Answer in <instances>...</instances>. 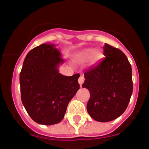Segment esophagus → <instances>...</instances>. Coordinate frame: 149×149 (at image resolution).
<instances>
[{
	"label": "esophagus",
	"instance_id": "obj_1",
	"mask_svg": "<svg viewBox=\"0 0 149 149\" xmlns=\"http://www.w3.org/2000/svg\"><path fill=\"white\" fill-rule=\"evenodd\" d=\"M84 81H85V77H84L83 75H81V76H79V79H78V82H79V83L80 86H81V85H82V84H83Z\"/></svg>",
	"mask_w": 149,
	"mask_h": 149
}]
</instances>
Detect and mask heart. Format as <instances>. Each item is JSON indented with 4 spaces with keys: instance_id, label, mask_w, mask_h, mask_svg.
Instances as JSON below:
<instances>
[{
    "instance_id": "heart-1",
    "label": "heart",
    "mask_w": 149,
    "mask_h": 149,
    "mask_svg": "<svg viewBox=\"0 0 149 149\" xmlns=\"http://www.w3.org/2000/svg\"><path fill=\"white\" fill-rule=\"evenodd\" d=\"M101 56L102 54L99 50L88 49H85L82 51V52H80L76 57V60L79 61H87L88 59L91 58V62L94 63V62L97 61L99 59H100Z\"/></svg>"
}]
</instances>
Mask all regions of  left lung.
Returning a JSON list of instances; mask_svg holds the SVG:
<instances>
[{"label":"left lung","instance_id":"obj_1","mask_svg":"<svg viewBox=\"0 0 149 149\" xmlns=\"http://www.w3.org/2000/svg\"><path fill=\"white\" fill-rule=\"evenodd\" d=\"M105 58L85 71L82 88L90 92L87 111L93 119L107 122L126 110L133 92L131 65L120 49L105 43Z\"/></svg>","mask_w":149,"mask_h":149}]
</instances>
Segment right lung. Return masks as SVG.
<instances>
[{"mask_svg": "<svg viewBox=\"0 0 149 149\" xmlns=\"http://www.w3.org/2000/svg\"><path fill=\"white\" fill-rule=\"evenodd\" d=\"M64 63L53 44H41L28 53L19 76L21 97L27 112L35 122L52 125L64 117L71 99L79 89V74L59 73Z\"/></svg>", "mask_w": 149, "mask_h": 149, "instance_id": "right-lung-1", "label": "right lung"}]
</instances>
